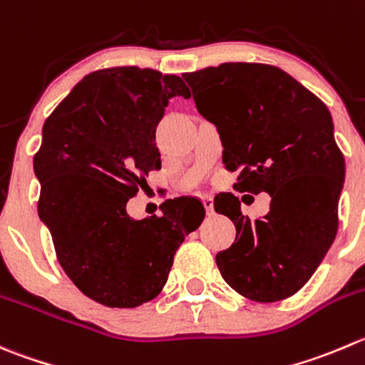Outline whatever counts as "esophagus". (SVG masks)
<instances>
[{
	"mask_svg": "<svg viewBox=\"0 0 365 365\" xmlns=\"http://www.w3.org/2000/svg\"><path fill=\"white\" fill-rule=\"evenodd\" d=\"M203 205H205V210H207L208 215L214 214V200L210 196H203Z\"/></svg>",
	"mask_w": 365,
	"mask_h": 365,
	"instance_id": "obj_1",
	"label": "esophagus"
}]
</instances>
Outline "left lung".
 <instances>
[{
	"instance_id": "obj_1",
	"label": "left lung",
	"mask_w": 365,
	"mask_h": 365,
	"mask_svg": "<svg viewBox=\"0 0 365 365\" xmlns=\"http://www.w3.org/2000/svg\"><path fill=\"white\" fill-rule=\"evenodd\" d=\"M197 112L214 123L233 189L267 192L269 212L251 221L235 194L214 208L235 225V242L215 255L226 284L247 299L296 294L330 250L339 228L344 157L327 105L267 63L226 62L183 74Z\"/></svg>"
}]
</instances>
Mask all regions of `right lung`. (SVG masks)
Listing matches in <instances>:
<instances>
[{"label": "right lung", "instance_id": "right-lung-1", "mask_svg": "<svg viewBox=\"0 0 365 365\" xmlns=\"http://www.w3.org/2000/svg\"><path fill=\"white\" fill-rule=\"evenodd\" d=\"M185 81L135 66L87 74L42 126L34 157L38 217L56 258L87 298L133 309L160 294L180 244L201 225L197 197L165 200L162 215L132 219L130 197L162 160L155 130Z\"/></svg>", "mask_w": 365, "mask_h": 365}]
</instances>
